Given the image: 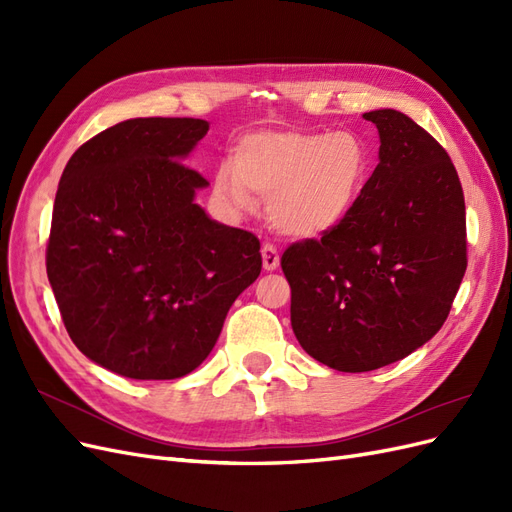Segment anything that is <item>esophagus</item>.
<instances>
[{
	"mask_svg": "<svg viewBox=\"0 0 512 512\" xmlns=\"http://www.w3.org/2000/svg\"><path fill=\"white\" fill-rule=\"evenodd\" d=\"M262 267H265L267 271H275L277 267H280V254H277V247H273L271 243H265L262 245Z\"/></svg>",
	"mask_w": 512,
	"mask_h": 512,
	"instance_id": "obj_1",
	"label": "esophagus"
}]
</instances>
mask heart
<instances>
[{
    "instance_id": "obj_1",
    "label": "heart",
    "mask_w": 512,
    "mask_h": 512,
    "mask_svg": "<svg viewBox=\"0 0 512 512\" xmlns=\"http://www.w3.org/2000/svg\"><path fill=\"white\" fill-rule=\"evenodd\" d=\"M369 156L352 132L262 130L243 136L232 166L215 173V196L235 213L267 198L269 224L290 239H320L342 224L359 198Z\"/></svg>"
}]
</instances>
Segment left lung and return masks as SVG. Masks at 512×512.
<instances>
[{"label":"left lung","mask_w":512,"mask_h":512,"mask_svg":"<svg viewBox=\"0 0 512 512\" xmlns=\"http://www.w3.org/2000/svg\"><path fill=\"white\" fill-rule=\"evenodd\" d=\"M363 119L378 128L380 164L350 215L282 256L301 348L350 374L391 365L427 344L468 267L466 203L448 153L393 108Z\"/></svg>","instance_id":"1"}]
</instances>
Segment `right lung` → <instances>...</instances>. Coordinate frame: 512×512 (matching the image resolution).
<instances>
[{
  "mask_svg": "<svg viewBox=\"0 0 512 512\" xmlns=\"http://www.w3.org/2000/svg\"><path fill=\"white\" fill-rule=\"evenodd\" d=\"M207 130L192 117L121 121L61 175L46 275L74 346L119 376L190 374L260 275V241L194 200L209 181L183 160Z\"/></svg>",
  "mask_w": 512,
  "mask_h": 512,
  "instance_id": "add662e5",
  "label": "right lung"
}]
</instances>
